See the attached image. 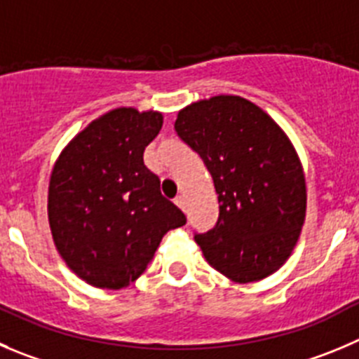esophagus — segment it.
Listing matches in <instances>:
<instances>
[{
    "instance_id": "esophagus-1",
    "label": "esophagus",
    "mask_w": 359,
    "mask_h": 359,
    "mask_svg": "<svg viewBox=\"0 0 359 359\" xmlns=\"http://www.w3.org/2000/svg\"><path fill=\"white\" fill-rule=\"evenodd\" d=\"M174 203H176L177 208H182V210H185V197H183V196H177L176 199H174Z\"/></svg>"
}]
</instances>
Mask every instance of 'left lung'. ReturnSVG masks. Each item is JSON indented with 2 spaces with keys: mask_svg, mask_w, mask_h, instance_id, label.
<instances>
[{
  "mask_svg": "<svg viewBox=\"0 0 359 359\" xmlns=\"http://www.w3.org/2000/svg\"><path fill=\"white\" fill-rule=\"evenodd\" d=\"M177 137L203 158L218 194V220L196 234L204 257L247 284L287 261L302 233L306 185L287 135L252 102L234 95L177 112Z\"/></svg>",
  "mask_w": 359,
  "mask_h": 359,
  "instance_id": "left-lung-1",
  "label": "left lung"
}]
</instances>
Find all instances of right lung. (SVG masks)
<instances>
[{"instance_id":"obj_1","label":"right lung","mask_w":359,"mask_h":359,"mask_svg":"<svg viewBox=\"0 0 359 359\" xmlns=\"http://www.w3.org/2000/svg\"><path fill=\"white\" fill-rule=\"evenodd\" d=\"M162 123L160 112L114 109L72 139L50 174L53 240L68 268L95 287L137 280L167 231L185 225L142 158Z\"/></svg>"}]
</instances>
